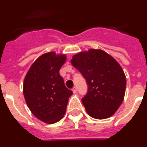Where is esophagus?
I'll return each instance as SVG.
<instances>
[{
    "label": "esophagus",
    "instance_id": "esophagus-1",
    "mask_svg": "<svg viewBox=\"0 0 147 147\" xmlns=\"http://www.w3.org/2000/svg\"><path fill=\"white\" fill-rule=\"evenodd\" d=\"M72 91H73V93H76V92H77V89H76V87H74V88H73Z\"/></svg>",
    "mask_w": 147,
    "mask_h": 147
}]
</instances>
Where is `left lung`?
I'll return each instance as SVG.
<instances>
[{
    "label": "left lung",
    "mask_w": 147,
    "mask_h": 147,
    "mask_svg": "<svg viewBox=\"0 0 147 147\" xmlns=\"http://www.w3.org/2000/svg\"><path fill=\"white\" fill-rule=\"evenodd\" d=\"M71 62L86 80L88 92L82 102L88 115L96 119L112 116L125 94L126 76L120 65L99 49L79 53Z\"/></svg>",
    "instance_id": "1"
}]
</instances>
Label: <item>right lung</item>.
<instances>
[{
	"mask_svg": "<svg viewBox=\"0 0 147 147\" xmlns=\"http://www.w3.org/2000/svg\"><path fill=\"white\" fill-rule=\"evenodd\" d=\"M65 60V54H42L31 66L23 82L28 108L35 117L47 124H54L64 117L68 98L73 94L59 75Z\"/></svg>",
	"mask_w": 147,
	"mask_h": 147,
	"instance_id": "1",
	"label": "right lung"
}]
</instances>
